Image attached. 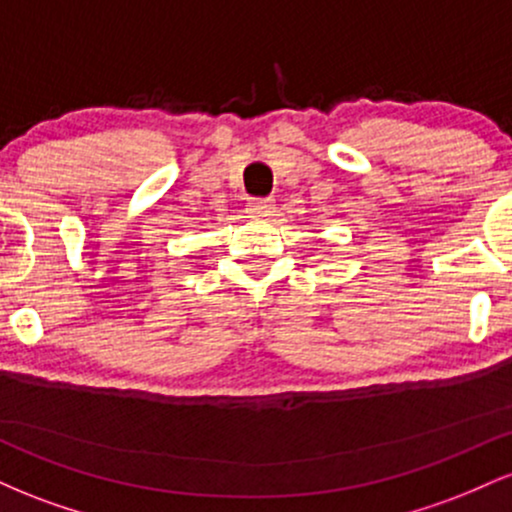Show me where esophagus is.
I'll list each match as a JSON object with an SVG mask.
<instances>
[{
    "instance_id": "obj_1",
    "label": "esophagus",
    "mask_w": 512,
    "mask_h": 512,
    "mask_svg": "<svg viewBox=\"0 0 512 512\" xmlns=\"http://www.w3.org/2000/svg\"><path fill=\"white\" fill-rule=\"evenodd\" d=\"M250 214L255 216H272L274 211V199L272 197H255L250 199Z\"/></svg>"
}]
</instances>
